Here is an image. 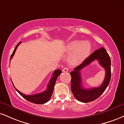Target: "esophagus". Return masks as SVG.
Masks as SVG:
<instances>
[{
    "mask_svg": "<svg viewBox=\"0 0 124 124\" xmlns=\"http://www.w3.org/2000/svg\"><path fill=\"white\" fill-rule=\"evenodd\" d=\"M68 71H69V69L67 68V67H65V68H64L63 69H62V71H63V72H64V73L68 72Z\"/></svg>",
    "mask_w": 124,
    "mask_h": 124,
    "instance_id": "34e87169",
    "label": "esophagus"
}]
</instances>
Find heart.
I'll list each match as a JSON object with an SVG mask.
<instances>
[{"label":"heart","mask_w":124,"mask_h":124,"mask_svg":"<svg viewBox=\"0 0 124 124\" xmlns=\"http://www.w3.org/2000/svg\"><path fill=\"white\" fill-rule=\"evenodd\" d=\"M67 52H72L69 57L71 65H77L83 62L89 56L91 51V45L88 41H71L66 46Z\"/></svg>","instance_id":"obj_1"}]
</instances>
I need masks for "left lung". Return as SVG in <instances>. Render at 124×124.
Here are the masks:
<instances>
[{"mask_svg":"<svg viewBox=\"0 0 124 124\" xmlns=\"http://www.w3.org/2000/svg\"><path fill=\"white\" fill-rule=\"evenodd\" d=\"M98 60L101 66L105 69L106 74L102 84L98 87L85 89L82 85V79L80 71L81 69L91 62ZM71 75V89L73 94L77 100L81 102L88 103L98 99L103 93L110 83L111 79V59L106 50L101 48L86 58L83 63L74 69L70 73Z\"/></svg>","mask_w":124,"mask_h":124,"instance_id":"1","label":"left lung"}]
</instances>
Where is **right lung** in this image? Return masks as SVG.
<instances>
[{
	"label": "right lung",
	"instance_id": "obj_1",
	"mask_svg": "<svg viewBox=\"0 0 124 124\" xmlns=\"http://www.w3.org/2000/svg\"><path fill=\"white\" fill-rule=\"evenodd\" d=\"M21 42L18 43V44L16 46V47H15L14 50L13 51V53H12L11 57H10V60L11 61V58L13 57L14 56L15 52H16V50H17L18 46ZM62 73V71L59 69L55 70L53 73V76H52L51 78L50 79V81H49L48 84L47 85V89L46 91H44V92H41V93H37V94H34V95H25L24 93H22L20 91H19L16 88L14 85V88L16 89V90L18 92V93L20 94L21 96L23 97L24 99H25L27 101H29L30 102L33 103L35 104H39V105H40V104H44L46 103V102H47L50 99L52 95H53V90L54 88L55 84L56 79H57V77L60 75V74Z\"/></svg>",
	"mask_w": 124,
	"mask_h": 124
}]
</instances>
